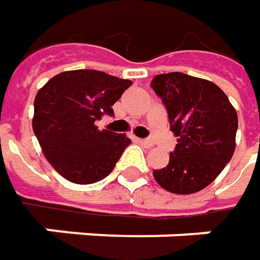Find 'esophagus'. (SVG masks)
<instances>
[{
	"mask_svg": "<svg viewBox=\"0 0 260 260\" xmlns=\"http://www.w3.org/2000/svg\"><path fill=\"white\" fill-rule=\"evenodd\" d=\"M137 142L142 146H145V147H152L153 146V142L149 140V139H137Z\"/></svg>",
	"mask_w": 260,
	"mask_h": 260,
	"instance_id": "34e87169",
	"label": "esophagus"
}]
</instances>
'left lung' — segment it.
Here are the masks:
<instances>
[{
    "label": "left lung",
    "instance_id": "8db88e82",
    "mask_svg": "<svg viewBox=\"0 0 260 260\" xmlns=\"http://www.w3.org/2000/svg\"><path fill=\"white\" fill-rule=\"evenodd\" d=\"M152 88L165 104L178 145L156 182L172 194H194L211 184L235 153L237 113L211 81L181 72L156 75Z\"/></svg>",
    "mask_w": 260,
    "mask_h": 260
}]
</instances>
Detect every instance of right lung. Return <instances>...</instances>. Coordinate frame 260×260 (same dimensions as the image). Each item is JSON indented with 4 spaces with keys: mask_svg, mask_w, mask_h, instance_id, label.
Masks as SVG:
<instances>
[{
    "mask_svg": "<svg viewBox=\"0 0 260 260\" xmlns=\"http://www.w3.org/2000/svg\"><path fill=\"white\" fill-rule=\"evenodd\" d=\"M133 82L101 71L78 69L53 76L35 100L33 132L49 164L74 184H94L111 174L125 135L98 130L96 120L114 115L113 105Z\"/></svg>",
    "mask_w": 260,
    "mask_h": 260,
    "instance_id": "add662e5",
    "label": "right lung"
}]
</instances>
